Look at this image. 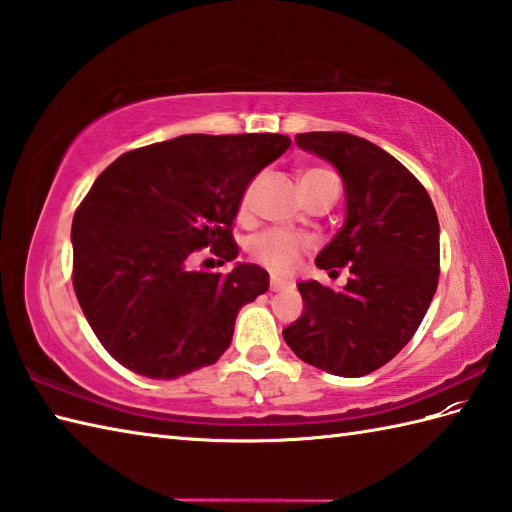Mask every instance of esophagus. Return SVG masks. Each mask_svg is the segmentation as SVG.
I'll return each mask as SVG.
<instances>
[{
	"instance_id": "34e87169",
	"label": "esophagus",
	"mask_w": 512,
	"mask_h": 512,
	"mask_svg": "<svg viewBox=\"0 0 512 512\" xmlns=\"http://www.w3.org/2000/svg\"><path fill=\"white\" fill-rule=\"evenodd\" d=\"M292 284L290 281H286V279H279V277H270V292H281V290H286V288H290Z\"/></svg>"
}]
</instances>
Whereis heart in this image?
I'll return each mask as SVG.
<instances>
[{
    "label": "heart",
    "instance_id": "heart-1",
    "mask_svg": "<svg viewBox=\"0 0 512 512\" xmlns=\"http://www.w3.org/2000/svg\"><path fill=\"white\" fill-rule=\"evenodd\" d=\"M323 176H328V171L325 169H306L299 176V184H306ZM248 200H250V193L244 195L242 211L248 209ZM303 248H306V242H303L299 235L290 231H281V228H273V231L257 235L253 242H250V255H253L255 262L266 266L268 270H273V273L288 275L295 270Z\"/></svg>",
    "mask_w": 512,
    "mask_h": 512
}]
</instances>
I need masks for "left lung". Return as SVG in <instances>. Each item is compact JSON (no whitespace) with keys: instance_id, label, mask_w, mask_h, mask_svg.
Returning a JSON list of instances; mask_svg holds the SVG:
<instances>
[{"instance_id":"obj_1","label":"left lung","mask_w":512,"mask_h":512,"mask_svg":"<svg viewBox=\"0 0 512 512\" xmlns=\"http://www.w3.org/2000/svg\"><path fill=\"white\" fill-rule=\"evenodd\" d=\"M295 143L339 171L345 222L314 264L350 268L339 290L299 281L301 317L284 341L323 372L358 378L389 363L416 334L440 275V224L429 193L385 149L343 132Z\"/></svg>"}]
</instances>
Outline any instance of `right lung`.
Returning a JSON list of instances; mask_svg holds the SVG:
<instances>
[{"label":"right lung","instance_id":"1","mask_svg":"<svg viewBox=\"0 0 512 512\" xmlns=\"http://www.w3.org/2000/svg\"><path fill=\"white\" fill-rule=\"evenodd\" d=\"M288 147L281 134H189L127 151L96 178L72 222V284L118 363L173 380L228 350L237 312L268 290V273L242 262L204 273L191 255L211 246L233 262L248 184Z\"/></svg>","mask_w":512,"mask_h":512}]
</instances>
